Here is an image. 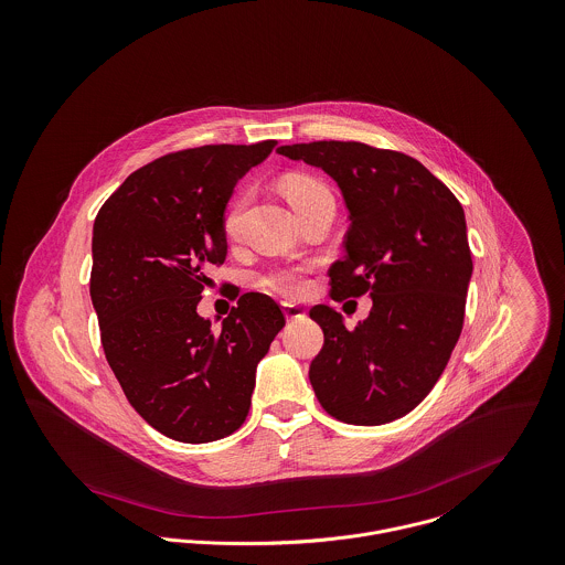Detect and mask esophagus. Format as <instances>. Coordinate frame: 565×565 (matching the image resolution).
Masks as SVG:
<instances>
[{"label":"esophagus","instance_id":"1","mask_svg":"<svg viewBox=\"0 0 565 565\" xmlns=\"http://www.w3.org/2000/svg\"><path fill=\"white\" fill-rule=\"evenodd\" d=\"M284 316L288 320H297V318H306V310L301 306H295V303H284Z\"/></svg>","mask_w":565,"mask_h":565}]
</instances>
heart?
<instances>
[{
    "label": "heart",
    "mask_w": 565,
    "mask_h": 565,
    "mask_svg": "<svg viewBox=\"0 0 565 565\" xmlns=\"http://www.w3.org/2000/svg\"><path fill=\"white\" fill-rule=\"evenodd\" d=\"M281 189L286 192L288 201L295 205H299L303 199H308L316 190L324 189L320 182H316L312 178H306V175H290L281 182ZM241 214H243V201H236L227 216H225V232L230 236H234L241 227ZM262 286L273 290V292H279L284 297H301L306 292V277L301 273V268H295V266H277V268H270L264 277H262Z\"/></svg>",
    "instance_id": "heart-1"
}]
</instances>
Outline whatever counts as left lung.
Listing matches in <instances>:
<instances>
[{"mask_svg":"<svg viewBox=\"0 0 565 565\" xmlns=\"http://www.w3.org/2000/svg\"><path fill=\"white\" fill-rule=\"evenodd\" d=\"M342 192L351 227L329 268L331 297L371 292L355 329L329 306L310 318L324 333L313 392L333 418L375 427L409 414L444 373L463 327L472 257L461 203L418 160L362 142L281 145Z\"/></svg>","mask_w":565,"mask_h":565,"instance_id":"obj_1","label":"left lung"}]
</instances>
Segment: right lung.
Returning <instances> with one entry per match:
<instances>
[{
    "instance_id": "obj_1",
    "label": "right lung",
    "mask_w": 565,
    "mask_h": 565,
    "mask_svg": "<svg viewBox=\"0 0 565 565\" xmlns=\"http://www.w3.org/2000/svg\"><path fill=\"white\" fill-rule=\"evenodd\" d=\"M273 147L205 145L158 158L95 218L90 299L104 353L129 405L167 438L234 434L249 414L255 369L286 324L262 292H245L218 329L196 313L227 255L234 186Z\"/></svg>"
}]
</instances>
